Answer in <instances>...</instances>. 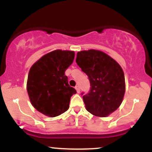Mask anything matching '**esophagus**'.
Listing matches in <instances>:
<instances>
[{
  "label": "esophagus",
  "instance_id": "1",
  "mask_svg": "<svg viewBox=\"0 0 152 152\" xmlns=\"http://www.w3.org/2000/svg\"><path fill=\"white\" fill-rule=\"evenodd\" d=\"M75 88H76V91H77V93H79V92H80V88H79V86H76V87H75Z\"/></svg>",
  "mask_w": 152,
  "mask_h": 152
}]
</instances>
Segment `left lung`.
<instances>
[{
  "mask_svg": "<svg viewBox=\"0 0 152 152\" xmlns=\"http://www.w3.org/2000/svg\"><path fill=\"white\" fill-rule=\"evenodd\" d=\"M76 62L90 81L88 93H81L87 111L99 117L116 111L125 93L124 74L119 64L104 52L94 49L78 52Z\"/></svg>",
  "mask_w": 152,
  "mask_h": 152,
  "instance_id": "1",
  "label": "left lung"
}]
</instances>
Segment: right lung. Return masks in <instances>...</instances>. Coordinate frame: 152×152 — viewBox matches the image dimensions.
Masks as SVG:
<instances>
[{
	"instance_id": "obj_1",
	"label": "right lung",
	"mask_w": 152,
	"mask_h": 152,
	"mask_svg": "<svg viewBox=\"0 0 152 152\" xmlns=\"http://www.w3.org/2000/svg\"><path fill=\"white\" fill-rule=\"evenodd\" d=\"M74 52L56 50L46 54L31 66L27 91L34 107L55 117L67 111L76 91L69 86L65 71L72 64Z\"/></svg>"
}]
</instances>
